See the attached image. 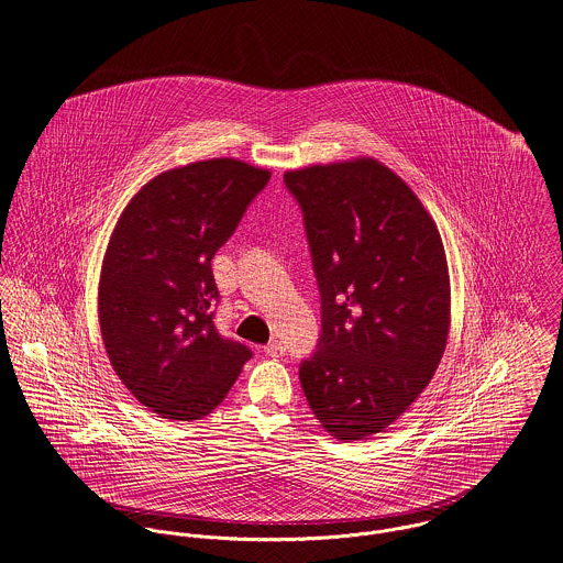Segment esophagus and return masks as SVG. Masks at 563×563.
Masks as SVG:
<instances>
[{
    "label": "esophagus",
    "mask_w": 563,
    "mask_h": 563,
    "mask_svg": "<svg viewBox=\"0 0 563 563\" xmlns=\"http://www.w3.org/2000/svg\"><path fill=\"white\" fill-rule=\"evenodd\" d=\"M264 353L271 355V357H282L286 353V346L279 342V340H271L266 346H264Z\"/></svg>",
    "instance_id": "esophagus-1"
}]
</instances>
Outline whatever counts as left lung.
I'll return each instance as SVG.
<instances>
[{"label":"left lung","mask_w":563,"mask_h":563,"mask_svg":"<svg viewBox=\"0 0 563 563\" xmlns=\"http://www.w3.org/2000/svg\"><path fill=\"white\" fill-rule=\"evenodd\" d=\"M321 290L303 395L338 440L382 433L431 382L451 327L440 232L413 190L375 158L286 170Z\"/></svg>","instance_id":"left-lung-1"}]
</instances>
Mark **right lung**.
Listing matches in <instances>:
<instances>
[{
  "label": "right lung",
  "instance_id": "add662e5",
  "mask_svg": "<svg viewBox=\"0 0 563 563\" xmlns=\"http://www.w3.org/2000/svg\"><path fill=\"white\" fill-rule=\"evenodd\" d=\"M268 179V168L234 158L190 162L150 179L114 225L99 277L101 338L123 386L161 418L208 416L251 357L212 322L210 262Z\"/></svg>",
  "mask_w": 563,
  "mask_h": 563
}]
</instances>
